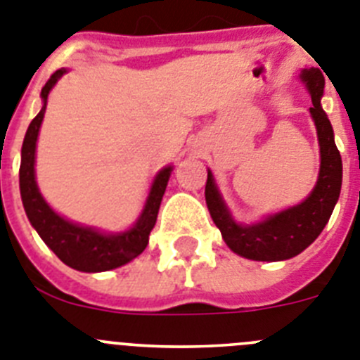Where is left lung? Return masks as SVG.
<instances>
[{
  "label": "left lung",
  "instance_id": "8db88e82",
  "mask_svg": "<svg viewBox=\"0 0 360 360\" xmlns=\"http://www.w3.org/2000/svg\"><path fill=\"white\" fill-rule=\"evenodd\" d=\"M301 80L307 84V89L312 96L310 115L316 124L319 152H321L319 177L310 195L303 202L269 215L257 224H238L233 220L228 206L220 197L212 172L208 170L204 195H206L210 215L222 233L228 248L249 260H289L301 251H305L326 226L341 193V154L333 141V129L328 116L321 108L325 77L317 68H310L301 71Z\"/></svg>",
  "mask_w": 360,
  "mask_h": 360
}]
</instances>
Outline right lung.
Returning a JSON list of instances; mask_svg holds the SVG:
<instances>
[{
  "instance_id": "right-lung-1",
  "label": "right lung",
  "mask_w": 360,
  "mask_h": 360,
  "mask_svg": "<svg viewBox=\"0 0 360 360\" xmlns=\"http://www.w3.org/2000/svg\"><path fill=\"white\" fill-rule=\"evenodd\" d=\"M66 73V70H57L48 79L44 87L41 89L43 98V109L32 120L28 131L25 134L21 148V167H19V188H21V199L25 212H27L30 224L34 226L44 244L60 258L66 265L82 271V273H102L109 269H116L120 265L127 264L132 258L143 252L148 244V235L156 224L160 204L163 193L167 190L168 177L172 172V167H165L160 170L154 183H152L150 193L147 197L145 208L140 219L131 229L116 235H105L87 226L73 224L70 220L63 219L48 206L39 192L35 183V143L41 124H43L44 111H46L48 95L55 82Z\"/></svg>"
}]
</instances>
